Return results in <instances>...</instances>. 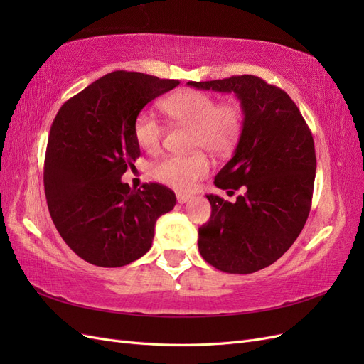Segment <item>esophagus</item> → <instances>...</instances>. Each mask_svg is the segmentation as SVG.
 <instances>
[{
    "label": "esophagus",
    "instance_id": "34e87169",
    "mask_svg": "<svg viewBox=\"0 0 364 364\" xmlns=\"http://www.w3.org/2000/svg\"><path fill=\"white\" fill-rule=\"evenodd\" d=\"M176 199H178L179 203H185L191 199V196L185 194V193H176Z\"/></svg>",
    "mask_w": 364,
    "mask_h": 364
}]
</instances>
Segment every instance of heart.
Returning a JSON list of instances; mask_svg holds the SVG:
<instances>
[{
	"instance_id": "1",
	"label": "heart",
	"mask_w": 364,
	"mask_h": 364,
	"mask_svg": "<svg viewBox=\"0 0 364 364\" xmlns=\"http://www.w3.org/2000/svg\"><path fill=\"white\" fill-rule=\"evenodd\" d=\"M162 109L174 123L193 129L191 147L206 149L214 155H228L238 144L243 130V109L235 100L217 103V98L196 90H181L162 102ZM135 138L147 151H156L164 138V126L151 111L136 117ZM211 161L203 151L193 155H168L153 164L156 181L178 190H190L205 179Z\"/></svg>"
}]
</instances>
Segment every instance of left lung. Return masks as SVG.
I'll return each instance as SVG.
<instances>
[{
	"label": "left lung",
	"instance_id": "8db88e82",
	"mask_svg": "<svg viewBox=\"0 0 364 364\" xmlns=\"http://www.w3.org/2000/svg\"><path fill=\"white\" fill-rule=\"evenodd\" d=\"M197 90L234 92L245 119L234 156L215 176L235 202L208 194L211 217L199 228L206 262L247 274L279 259L299 237L311 209L316 151L310 127L289 94L257 75L188 82Z\"/></svg>",
	"mask_w": 364,
	"mask_h": 364
}]
</instances>
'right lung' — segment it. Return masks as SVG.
<instances>
[{
    "label": "right lung",
    "mask_w": 364,
    "mask_h": 364,
    "mask_svg": "<svg viewBox=\"0 0 364 364\" xmlns=\"http://www.w3.org/2000/svg\"><path fill=\"white\" fill-rule=\"evenodd\" d=\"M179 80L114 71L65 102L54 118L43 186L53 223L70 249L98 267H121L151 247L156 220L176 205L161 183L130 190L121 182L135 167V121L153 98Z\"/></svg>",
    "instance_id": "obj_1"
}]
</instances>
